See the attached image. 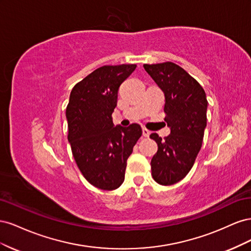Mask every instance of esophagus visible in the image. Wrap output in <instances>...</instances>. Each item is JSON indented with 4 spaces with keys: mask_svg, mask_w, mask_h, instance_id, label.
<instances>
[{
    "mask_svg": "<svg viewBox=\"0 0 251 251\" xmlns=\"http://www.w3.org/2000/svg\"><path fill=\"white\" fill-rule=\"evenodd\" d=\"M142 135L144 136V137H149V136L151 135V132L149 130H147L146 127L142 128Z\"/></svg>",
    "mask_w": 251,
    "mask_h": 251,
    "instance_id": "1",
    "label": "esophagus"
}]
</instances>
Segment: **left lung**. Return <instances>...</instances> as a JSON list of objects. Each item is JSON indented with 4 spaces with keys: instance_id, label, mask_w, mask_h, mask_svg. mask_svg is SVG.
Here are the masks:
<instances>
[{
    "instance_id": "8db88e82",
    "label": "left lung",
    "mask_w": 251,
    "mask_h": 251,
    "mask_svg": "<svg viewBox=\"0 0 251 251\" xmlns=\"http://www.w3.org/2000/svg\"><path fill=\"white\" fill-rule=\"evenodd\" d=\"M143 68L164 93V120L171 128L164 139L156 133L150 136L158 144L151 161V176L159 184L172 185L186 176L201 150L207 120L206 94L176 64H146Z\"/></svg>"
}]
</instances>
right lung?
Instances as JSON below:
<instances>
[{
	"label": "right lung",
	"instance_id": "obj_1",
	"mask_svg": "<svg viewBox=\"0 0 251 251\" xmlns=\"http://www.w3.org/2000/svg\"><path fill=\"white\" fill-rule=\"evenodd\" d=\"M136 65L103 66L74 86L66 110L68 140L79 171L93 186L113 191L125 181L126 160L141 126H114L117 92Z\"/></svg>",
	"mask_w": 251,
	"mask_h": 251
}]
</instances>
